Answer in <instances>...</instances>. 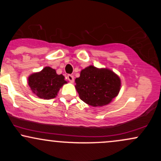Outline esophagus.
Segmentation results:
<instances>
[{
  "mask_svg": "<svg viewBox=\"0 0 161 161\" xmlns=\"http://www.w3.org/2000/svg\"><path fill=\"white\" fill-rule=\"evenodd\" d=\"M66 78H67V79L70 82H74V76H73V75H68Z\"/></svg>",
  "mask_w": 161,
  "mask_h": 161,
  "instance_id": "obj_1",
  "label": "esophagus"
}]
</instances>
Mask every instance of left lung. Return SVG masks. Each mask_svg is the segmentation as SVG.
I'll list each match as a JSON object with an SVG mask.
<instances>
[{
  "label": "left lung",
  "mask_w": 161,
  "mask_h": 161,
  "mask_svg": "<svg viewBox=\"0 0 161 161\" xmlns=\"http://www.w3.org/2000/svg\"><path fill=\"white\" fill-rule=\"evenodd\" d=\"M75 82L80 99L92 107L110 104L118 95L121 88L120 78L114 71L92 65L83 69Z\"/></svg>",
  "instance_id": "1"
}]
</instances>
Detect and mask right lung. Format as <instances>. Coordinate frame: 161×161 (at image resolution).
<instances>
[{
    "instance_id": "1",
    "label": "right lung",
    "mask_w": 161,
    "mask_h": 161,
    "mask_svg": "<svg viewBox=\"0 0 161 161\" xmlns=\"http://www.w3.org/2000/svg\"><path fill=\"white\" fill-rule=\"evenodd\" d=\"M62 74H57L56 70L46 66L40 72L28 77V84L31 90L39 98L49 100L54 98L64 84L67 82Z\"/></svg>"
}]
</instances>
